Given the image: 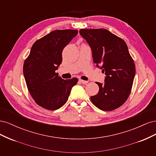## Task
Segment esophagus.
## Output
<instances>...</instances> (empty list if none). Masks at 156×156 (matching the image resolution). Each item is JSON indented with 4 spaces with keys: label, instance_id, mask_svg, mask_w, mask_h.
Instances as JSON below:
<instances>
[{
    "label": "esophagus",
    "instance_id": "obj_1",
    "mask_svg": "<svg viewBox=\"0 0 156 156\" xmlns=\"http://www.w3.org/2000/svg\"><path fill=\"white\" fill-rule=\"evenodd\" d=\"M79 82L80 83H81L82 84H87L88 83V81H84V80H82V79H79Z\"/></svg>",
    "mask_w": 156,
    "mask_h": 156
}]
</instances>
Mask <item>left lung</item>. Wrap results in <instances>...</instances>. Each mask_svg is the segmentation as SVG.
<instances>
[{
  "instance_id": "left-lung-1",
  "label": "left lung",
  "mask_w": 156,
  "mask_h": 156,
  "mask_svg": "<svg viewBox=\"0 0 156 156\" xmlns=\"http://www.w3.org/2000/svg\"><path fill=\"white\" fill-rule=\"evenodd\" d=\"M79 33L90 47L94 63L106 75L104 84L96 82L100 90L90 100L102 111L115 110L128 98L135 75L127 46L106 29H80Z\"/></svg>"
}]
</instances>
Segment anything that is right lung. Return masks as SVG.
Instances as JSON below:
<instances>
[{
    "label": "right lung",
    "mask_w": 156,
    "mask_h": 156,
    "mask_svg": "<svg viewBox=\"0 0 156 156\" xmlns=\"http://www.w3.org/2000/svg\"><path fill=\"white\" fill-rule=\"evenodd\" d=\"M76 30H56L35 41L23 64L28 90L35 102L48 110H56L66 103L78 79L64 80L55 71L62 63L64 48L77 36Z\"/></svg>",
    "instance_id": "1"
}]
</instances>
